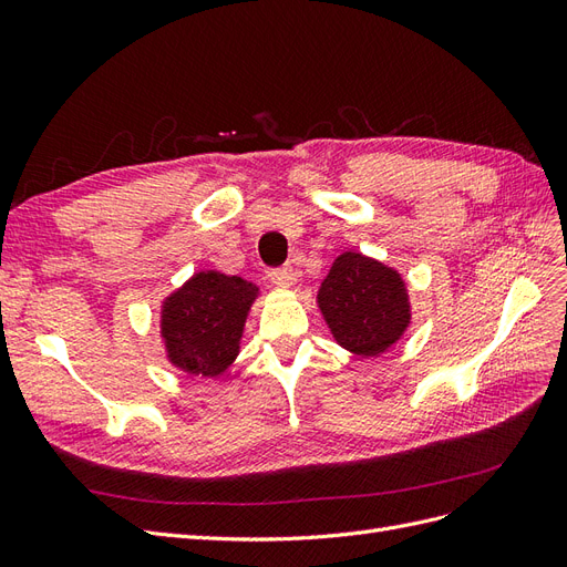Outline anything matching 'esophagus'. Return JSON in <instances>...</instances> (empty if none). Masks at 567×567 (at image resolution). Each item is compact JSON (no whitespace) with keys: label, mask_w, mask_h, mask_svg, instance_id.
<instances>
[{"label":"esophagus","mask_w":567,"mask_h":567,"mask_svg":"<svg viewBox=\"0 0 567 567\" xmlns=\"http://www.w3.org/2000/svg\"><path fill=\"white\" fill-rule=\"evenodd\" d=\"M267 277H269V281H271V284H277V286L288 288V286H293V284H296V279H298V271H296L293 267H274V269H269V271H267Z\"/></svg>","instance_id":"1"}]
</instances>
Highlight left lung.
<instances>
[{"instance_id": "1", "label": "left lung", "mask_w": 567, "mask_h": 567, "mask_svg": "<svg viewBox=\"0 0 567 567\" xmlns=\"http://www.w3.org/2000/svg\"><path fill=\"white\" fill-rule=\"evenodd\" d=\"M317 300L333 338L364 357L385 352L409 326V298L400 274L359 252L338 257Z\"/></svg>"}]
</instances>
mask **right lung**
Here are the masks:
<instances>
[{
  "mask_svg": "<svg viewBox=\"0 0 567 567\" xmlns=\"http://www.w3.org/2000/svg\"><path fill=\"white\" fill-rule=\"evenodd\" d=\"M257 288L241 277L198 271L163 305L169 362L196 375H219L238 354V340Z\"/></svg>",
  "mask_w": 567,
  "mask_h": 567,
  "instance_id": "add662e5",
  "label": "right lung"
}]
</instances>
